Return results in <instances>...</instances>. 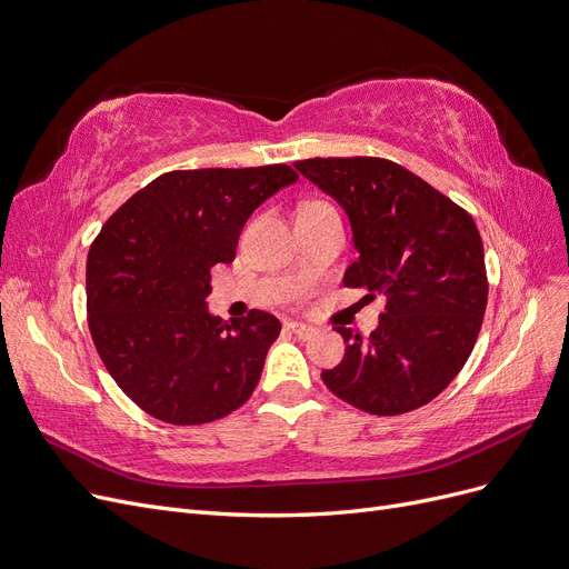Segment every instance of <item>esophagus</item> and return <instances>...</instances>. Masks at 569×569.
I'll return each instance as SVG.
<instances>
[{"mask_svg": "<svg viewBox=\"0 0 569 569\" xmlns=\"http://www.w3.org/2000/svg\"><path fill=\"white\" fill-rule=\"evenodd\" d=\"M286 328H288L292 335H298L300 340H309V338H313V335H317V328L309 326V323H300V321H288Z\"/></svg>", "mask_w": 569, "mask_h": 569, "instance_id": "esophagus-1", "label": "esophagus"}]
</instances>
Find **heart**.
Here are the masks:
<instances>
[{
	"mask_svg": "<svg viewBox=\"0 0 569 569\" xmlns=\"http://www.w3.org/2000/svg\"><path fill=\"white\" fill-rule=\"evenodd\" d=\"M311 203H321V201H311Z\"/></svg>",
	"mask_w": 569,
	"mask_h": 569,
	"instance_id": "heart-1",
	"label": "heart"
}]
</instances>
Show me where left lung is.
<instances>
[{
    "instance_id": "1",
    "label": "left lung",
    "mask_w": 569,
    "mask_h": 569,
    "mask_svg": "<svg viewBox=\"0 0 569 569\" xmlns=\"http://www.w3.org/2000/svg\"><path fill=\"white\" fill-rule=\"evenodd\" d=\"M298 171L349 216L359 260L347 288L385 296L368 338L345 326V359L326 387L370 415L427 406L465 368L488 307V273L473 218L408 168L380 157L305 159Z\"/></svg>"
}]
</instances>
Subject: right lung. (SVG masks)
I'll return each instance as SVG.
<instances>
[{
    "mask_svg": "<svg viewBox=\"0 0 569 569\" xmlns=\"http://www.w3.org/2000/svg\"><path fill=\"white\" fill-rule=\"evenodd\" d=\"M296 180L286 163L171 171L102 224L87 260L89 330L147 415L208 425L256 391L281 323L260 309L231 323L210 317V269L234 260L252 210Z\"/></svg>",
    "mask_w": 569,
    "mask_h": 569,
    "instance_id": "obj_1",
    "label": "right lung"
}]
</instances>
